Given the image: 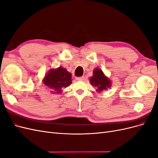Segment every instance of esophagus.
Here are the masks:
<instances>
[{"label": "esophagus", "mask_w": 158, "mask_h": 158, "mask_svg": "<svg viewBox=\"0 0 158 158\" xmlns=\"http://www.w3.org/2000/svg\"><path fill=\"white\" fill-rule=\"evenodd\" d=\"M85 78L84 77V76H82V77H78V78H76V80H78V81H83L84 80Z\"/></svg>", "instance_id": "1"}]
</instances>
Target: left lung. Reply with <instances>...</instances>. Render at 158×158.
Wrapping results in <instances>:
<instances>
[{
    "mask_svg": "<svg viewBox=\"0 0 158 158\" xmlns=\"http://www.w3.org/2000/svg\"><path fill=\"white\" fill-rule=\"evenodd\" d=\"M91 85L96 88V92L100 93L111 87V80L104 74L99 68H95L93 70V76L89 78Z\"/></svg>",
    "mask_w": 158,
    "mask_h": 158,
    "instance_id": "obj_1",
    "label": "left lung"
}]
</instances>
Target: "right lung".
Returning a JSON list of instances; mask_svg holds the SVG:
<instances>
[{"label": "right lung", "mask_w": 158, "mask_h": 158, "mask_svg": "<svg viewBox=\"0 0 158 158\" xmlns=\"http://www.w3.org/2000/svg\"><path fill=\"white\" fill-rule=\"evenodd\" d=\"M72 74L63 66L51 69L48 71L42 82L51 89L52 94H62L63 89L72 84Z\"/></svg>", "instance_id": "obj_1"}]
</instances>
